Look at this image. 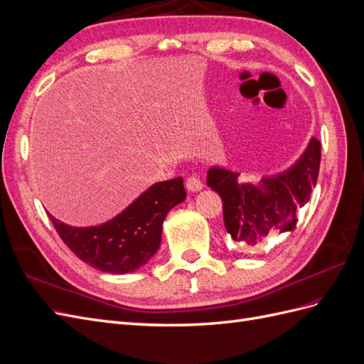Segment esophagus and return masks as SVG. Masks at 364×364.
<instances>
[{
	"label": "esophagus",
	"mask_w": 364,
	"mask_h": 364,
	"mask_svg": "<svg viewBox=\"0 0 364 364\" xmlns=\"http://www.w3.org/2000/svg\"><path fill=\"white\" fill-rule=\"evenodd\" d=\"M185 186L190 193H197V191H200L203 188V183L199 178H194V176H191V178L186 179Z\"/></svg>",
	"instance_id": "esophagus-1"
}]
</instances>
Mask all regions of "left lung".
Returning a JSON list of instances; mask_svg holds the SVG:
<instances>
[{"instance_id": "obj_1", "label": "left lung", "mask_w": 364, "mask_h": 364, "mask_svg": "<svg viewBox=\"0 0 364 364\" xmlns=\"http://www.w3.org/2000/svg\"><path fill=\"white\" fill-rule=\"evenodd\" d=\"M321 167V141L311 138L291 167L258 182H238L240 173L225 167L209 168L206 183L223 200L225 228L234 241L255 246L269 234L287 232L296 214L310 202Z\"/></svg>"}]
</instances>
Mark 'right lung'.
Here are the masks:
<instances>
[{"mask_svg": "<svg viewBox=\"0 0 364 364\" xmlns=\"http://www.w3.org/2000/svg\"><path fill=\"white\" fill-rule=\"evenodd\" d=\"M185 199L183 179L176 178L151 185L102 225L77 228L48 215L63 243L83 262L105 273L124 274L146 266L155 255L165 217Z\"/></svg>", "mask_w": 364, "mask_h": 364, "instance_id": "right-lung-1", "label": "right lung"}]
</instances>
